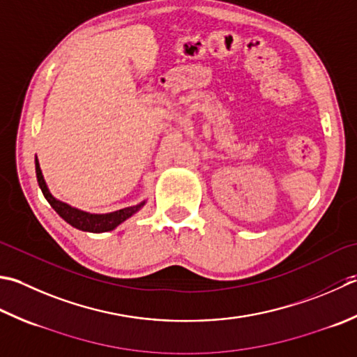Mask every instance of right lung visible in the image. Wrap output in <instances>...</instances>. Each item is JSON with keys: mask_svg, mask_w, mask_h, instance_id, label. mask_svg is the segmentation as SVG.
Listing matches in <instances>:
<instances>
[{"mask_svg": "<svg viewBox=\"0 0 357 357\" xmlns=\"http://www.w3.org/2000/svg\"><path fill=\"white\" fill-rule=\"evenodd\" d=\"M35 173H37V181H38L41 192H43L45 198L47 199V202L51 204L54 211L57 212L61 218L68 222V225H71L73 227L79 229V230H83V232L100 234V232H109V230H114L119 225H122L123 221H127L128 218H131L132 215L141 211L146 202V199H144L142 202H139V204H136V206L125 207V208H121V211H114L109 213L85 212V211H80V208L73 207L71 204H68V202H63L54 197L46 184L43 173H41L40 162L37 158H35Z\"/></svg>", "mask_w": 357, "mask_h": 357, "instance_id": "add662e5", "label": "right lung"}]
</instances>
